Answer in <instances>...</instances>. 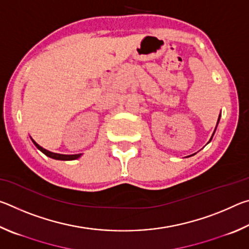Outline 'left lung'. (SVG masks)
<instances>
[{"label": "left lung", "instance_id": "left-lung-1", "mask_svg": "<svg viewBox=\"0 0 249 249\" xmlns=\"http://www.w3.org/2000/svg\"><path fill=\"white\" fill-rule=\"evenodd\" d=\"M220 117H221V114H220V115H218V120H217V123H216V127H217V125H218V122H220ZM216 127H215V129H214V133H215V130H216ZM214 133L212 134V137H211V138H210V141H209V142H210L211 141H212V138H213V135H214ZM193 155H195V154H193ZM193 155H190V156H188V157H191V156H193Z\"/></svg>", "mask_w": 249, "mask_h": 249}]
</instances>
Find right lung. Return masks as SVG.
<instances>
[{
  "mask_svg": "<svg viewBox=\"0 0 249 249\" xmlns=\"http://www.w3.org/2000/svg\"><path fill=\"white\" fill-rule=\"evenodd\" d=\"M31 140H32V142H34V145H35L37 148H38L41 153L43 154H45L46 156H47V157H49V158H53V159H56V160H75V159H78V158H80L82 156V154H75V155H64V154H57V153H53V151H49V150H47V149H45V148H43V147L41 146H39L38 144H37V142L33 140V138L31 137Z\"/></svg>",
  "mask_w": 249,
  "mask_h": 249,
  "instance_id": "add662e5",
  "label": "right lung"
}]
</instances>
